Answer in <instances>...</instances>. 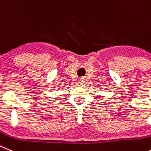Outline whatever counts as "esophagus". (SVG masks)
Returning <instances> with one entry per match:
<instances>
[{
  "label": "esophagus",
  "mask_w": 151,
  "mask_h": 151,
  "mask_svg": "<svg viewBox=\"0 0 151 151\" xmlns=\"http://www.w3.org/2000/svg\"><path fill=\"white\" fill-rule=\"evenodd\" d=\"M85 83V79L84 78H81L79 81V83L80 84H83Z\"/></svg>",
  "instance_id": "1"
}]
</instances>
